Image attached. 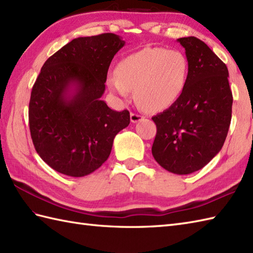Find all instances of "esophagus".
Returning <instances> with one entry per match:
<instances>
[{
	"label": "esophagus",
	"mask_w": 253,
	"mask_h": 253,
	"mask_svg": "<svg viewBox=\"0 0 253 253\" xmlns=\"http://www.w3.org/2000/svg\"><path fill=\"white\" fill-rule=\"evenodd\" d=\"M143 120V116L138 114V113H130V121L131 123H137Z\"/></svg>",
	"instance_id": "1"
}]
</instances>
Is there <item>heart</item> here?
Segmentation results:
<instances>
[{
  "label": "heart",
  "mask_w": 253,
  "mask_h": 253,
  "mask_svg": "<svg viewBox=\"0 0 253 253\" xmlns=\"http://www.w3.org/2000/svg\"><path fill=\"white\" fill-rule=\"evenodd\" d=\"M189 64L179 51L146 47L118 63L107 84L113 92L126 99L135 90V100L141 110L163 111L173 105L185 91Z\"/></svg>",
  "instance_id": "1"
}]
</instances>
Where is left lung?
I'll list each match as a JSON object with an SVG mask.
<instances>
[{
  "label": "left lung",
  "mask_w": 253,
  "mask_h": 253,
  "mask_svg": "<svg viewBox=\"0 0 253 253\" xmlns=\"http://www.w3.org/2000/svg\"><path fill=\"white\" fill-rule=\"evenodd\" d=\"M189 71L185 91L168 110L152 117L155 161L178 175L201 169L221 151L232 121L228 69L203 41L179 38Z\"/></svg>",
  "instance_id": "left-lung-1"
}]
</instances>
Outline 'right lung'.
Listing matches in <instances>:
<instances>
[{"instance_id": "1", "label": "right lung", "mask_w": 253, "mask_h": 253, "mask_svg": "<svg viewBox=\"0 0 253 253\" xmlns=\"http://www.w3.org/2000/svg\"><path fill=\"white\" fill-rule=\"evenodd\" d=\"M124 45L115 34L80 37L42 66L31 90L29 129L37 153L58 173L83 177L98 169L115 136L129 125V112L111 110L100 99Z\"/></svg>"}]
</instances>
